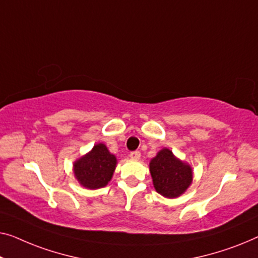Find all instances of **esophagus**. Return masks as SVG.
<instances>
[{
    "label": "esophagus",
    "mask_w": 258,
    "mask_h": 258,
    "mask_svg": "<svg viewBox=\"0 0 258 258\" xmlns=\"http://www.w3.org/2000/svg\"><path fill=\"white\" fill-rule=\"evenodd\" d=\"M140 152L139 151H132L130 153V157L132 158V159H134V160H137V159H139L140 158Z\"/></svg>",
    "instance_id": "obj_1"
}]
</instances>
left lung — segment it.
<instances>
[{
  "label": "left lung",
  "mask_w": 258,
  "mask_h": 258,
  "mask_svg": "<svg viewBox=\"0 0 258 258\" xmlns=\"http://www.w3.org/2000/svg\"><path fill=\"white\" fill-rule=\"evenodd\" d=\"M150 170L155 190L165 198H176L189 187L193 172L188 165L174 157L172 152L164 148L151 160Z\"/></svg>",
  "instance_id": "obj_1"
}]
</instances>
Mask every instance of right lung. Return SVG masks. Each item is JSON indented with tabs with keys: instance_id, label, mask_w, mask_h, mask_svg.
Wrapping results in <instances>:
<instances>
[{
	"instance_id": "obj_1",
	"label": "right lung",
	"mask_w": 258,
	"mask_h": 258,
	"mask_svg": "<svg viewBox=\"0 0 258 258\" xmlns=\"http://www.w3.org/2000/svg\"><path fill=\"white\" fill-rule=\"evenodd\" d=\"M117 159L108 152L104 144H98L85 157L75 162V175L81 184L90 188L105 187L111 180L115 169Z\"/></svg>"
}]
</instances>
